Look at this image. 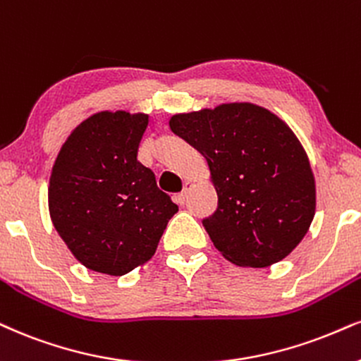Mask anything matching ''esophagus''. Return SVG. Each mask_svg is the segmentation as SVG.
<instances>
[{"label": "esophagus", "mask_w": 361, "mask_h": 361, "mask_svg": "<svg viewBox=\"0 0 361 361\" xmlns=\"http://www.w3.org/2000/svg\"><path fill=\"white\" fill-rule=\"evenodd\" d=\"M190 189H192V182L188 180V182H185V185H184V190H182V192L177 195V201H179V204H185V201L189 199Z\"/></svg>", "instance_id": "1"}]
</instances>
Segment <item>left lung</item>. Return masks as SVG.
<instances>
[{
  "label": "left lung",
  "instance_id": "obj_1",
  "mask_svg": "<svg viewBox=\"0 0 361 361\" xmlns=\"http://www.w3.org/2000/svg\"><path fill=\"white\" fill-rule=\"evenodd\" d=\"M169 126L207 160L217 209L202 224L217 251L246 268L284 259L317 209L314 176L295 132L247 102L172 115Z\"/></svg>",
  "mask_w": 361,
  "mask_h": 361
}]
</instances>
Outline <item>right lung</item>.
<instances>
[{
  "instance_id": "right-lung-1",
  "label": "right lung",
  "mask_w": 361,
  "mask_h": 361,
  "mask_svg": "<svg viewBox=\"0 0 361 361\" xmlns=\"http://www.w3.org/2000/svg\"><path fill=\"white\" fill-rule=\"evenodd\" d=\"M149 115L99 112L83 120L53 164V226L83 266L123 276L154 256L179 211L137 160Z\"/></svg>"
}]
</instances>
